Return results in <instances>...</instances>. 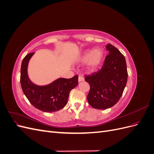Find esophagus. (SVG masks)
<instances>
[{"instance_id":"esophagus-1","label":"esophagus","mask_w":154,"mask_h":154,"mask_svg":"<svg viewBox=\"0 0 154 154\" xmlns=\"http://www.w3.org/2000/svg\"><path fill=\"white\" fill-rule=\"evenodd\" d=\"M84 78H83V76H82V75H79V76H78V82H83V81H84Z\"/></svg>"}]
</instances>
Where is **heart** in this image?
<instances>
[{
	"instance_id": "1",
	"label": "heart",
	"mask_w": 154,
	"mask_h": 154,
	"mask_svg": "<svg viewBox=\"0 0 154 154\" xmlns=\"http://www.w3.org/2000/svg\"><path fill=\"white\" fill-rule=\"evenodd\" d=\"M103 58V52L100 49H96L94 51H88L82 57V62H87L88 67L94 69L98 67Z\"/></svg>"
}]
</instances>
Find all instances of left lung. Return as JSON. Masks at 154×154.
<instances>
[{
	"label": "left lung",
	"mask_w": 154,
	"mask_h": 154,
	"mask_svg": "<svg viewBox=\"0 0 154 154\" xmlns=\"http://www.w3.org/2000/svg\"><path fill=\"white\" fill-rule=\"evenodd\" d=\"M106 48L109 54L101 69L91 75H85V80L90 85L87 101L96 109H106L117 103L128 78L124 56L111 44L107 45Z\"/></svg>",
	"instance_id": "obj_1"
}]
</instances>
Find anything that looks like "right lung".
Segmentation results:
<instances>
[{
  "label": "right lung",
  "instance_id": "obj_1",
  "mask_svg": "<svg viewBox=\"0 0 154 154\" xmlns=\"http://www.w3.org/2000/svg\"><path fill=\"white\" fill-rule=\"evenodd\" d=\"M35 53L27 54L22 60L20 84L23 92L35 108L45 112H53L63 109L67 103L69 93L78 84V76L71 78H58L45 86L32 83L27 75V65Z\"/></svg>",
  "mask_w": 154,
  "mask_h": 154
}]
</instances>
